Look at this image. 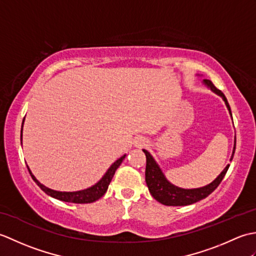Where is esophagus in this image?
Returning a JSON list of instances; mask_svg holds the SVG:
<instances>
[{"label":"esophagus","instance_id":"1","mask_svg":"<svg viewBox=\"0 0 256 256\" xmlns=\"http://www.w3.org/2000/svg\"><path fill=\"white\" fill-rule=\"evenodd\" d=\"M136 144H138V146H143V145H145V140H140Z\"/></svg>","mask_w":256,"mask_h":256}]
</instances>
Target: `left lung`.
I'll list each match as a JSON object with an SVG mask.
<instances>
[{
    "label": "left lung",
    "mask_w": 256,
    "mask_h": 256,
    "mask_svg": "<svg viewBox=\"0 0 256 256\" xmlns=\"http://www.w3.org/2000/svg\"><path fill=\"white\" fill-rule=\"evenodd\" d=\"M204 84L208 86L212 91L216 92V94H219L224 98L226 104L228 108H229L230 114H231L230 106L229 103H228V100L226 96L224 94V92L216 88V86L212 84V81L208 79H204ZM143 152L146 155L145 180H146V184H148L150 192L157 201H158V202L165 206H188V204L197 202V201L201 199H204L206 197H208V196L219 186L220 182H222V179L224 178L228 170H229V166H230V165H226L224 172H222L214 182L209 184L208 186H204L202 188H198V189H182L174 186V184H172L170 182H168L165 178V176L162 175L158 165L156 164L152 155L148 150H143ZM234 152H236V144H234V148H233V154L231 156L230 160H232Z\"/></svg>",
    "instance_id": "8db88e82"
}]
</instances>
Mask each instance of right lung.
I'll return each mask as SVG.
<instances>
[{"instance_id":"1","label":"right lung","mask_w":256,"mask_h":256,"mask_svg":"<svg viewBox=\"0 0 256 256\" xmlns=\"http://www.w3.org/2000/svg\"><path fill=\"white\" fill-rule=\"evenodd\" d=\"M22 128H23V125H22ZM124 158H125V155L122 156L121 158H118L116 162H114V164H112L111 167L108 168V172H106V175L103 176L101 180L98 182L94 186H92V187H90L88 189H84V190H80V192H56V190L47 188L44 186V184H42L40 182L37 180L35 176L32 175V172L30 170L28 167H27V170H28L32 180H34L38 184V187H40L42 192H46L47 194H50V197L56 198V199L62 200V201H66V202L90 204V202H94V201H96L98 199H100L102 196L106 194L108 184H110L114 174H116V170H118V167L121 165V162H123Z\"/></svg>"}]
</instances>
